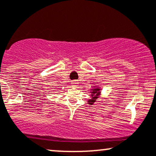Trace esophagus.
<instances>
[{
  "mask_svg": "<svg viewBox=\"0 0 156 156\" xmlns=\"http://www.w3.org/2000/svg\"><path fill=\"white\" fill-rule=\"evenodd\" d=\"M71 83L73 84V86H75V87H76V86H77L78 84V81H77V80H73L72 83Z\"/></svg>",
  "mask_w": 156,
  "mask_h": 156,
  "instance_id": "1",
  "label": "esophagus"
}]
</instances>
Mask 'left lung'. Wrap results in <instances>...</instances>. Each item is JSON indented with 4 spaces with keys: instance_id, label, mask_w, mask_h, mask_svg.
<instances>
[{
    "instance_id": "left-lung-1",
    "label": "left lung",
    "mask_w": 156,
    "mask_h": 156,
    "mask_svg": "<svg viewBox=\"0 0 156 156\" xmlns=\"http://www.w3.org/2000/svg\"><path fill=\"white\" fill-rule=\"evenodd\" d=\"M100 88H94L91 92V96H92V98L89 99L88 101V103L89 105H92L94 104V102L96 101V100L98 98V96L101 94V92H100Z\"/></svg>"
}]
</instances>
